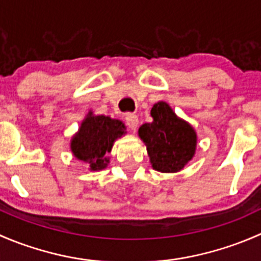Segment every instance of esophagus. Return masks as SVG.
Returning <instances> with one entry per match:
<instances>
[{"label": "esophagus", "instance_id": "34e87169", "mask_svg": "<svg viewBox=\"0 0 261 261\" xmlns=\"http://www.w3.org/2000/svg\"><path fill=\"white\" fill-rule=\"evenodd\" d=\"M126 123L131 130L135 131L139 126V117L134 114H127L126 115Z\"/></svg>", "mask_w": 261, "mask_h": 261}]
</instances>
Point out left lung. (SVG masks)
<instances>
[{"mask_svg": "<svg viewBox=\"0 0 261 261\" xmlns=\"http://www.w3.org/2000/svg\"><path fill=\"white\" fill-rule=\"evenodd\" d=\"M150 115L152 121L140 126L139 138L145 144L152 169L180 172L196 154V130L164 101L155 103Z\"/></svg>", "mask_w": 261, "mask_h": 261, "instance_id": "left-lung-1", "label": "left lung"}]
</instances>
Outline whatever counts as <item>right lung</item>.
Wrapping results in <instances>:
<instances>
[{"label": "right lung", "instance_id": "1", "mask_svg": "<svg viewBox=\"0 0 261 261\" xmlns=\"http://www.w3.org/2000/svg\"><path fill=\"white\" fill-rule=\"evenodd\" d=\"M126 133V126L121 120L93 115L91 110L70 139V150L75 159L88 164L91 172L103 170L110 164L107 154L111 152L115 141Z\"/></svg>", "mask_w": 261, "mask_h": 261}]
</instances>
